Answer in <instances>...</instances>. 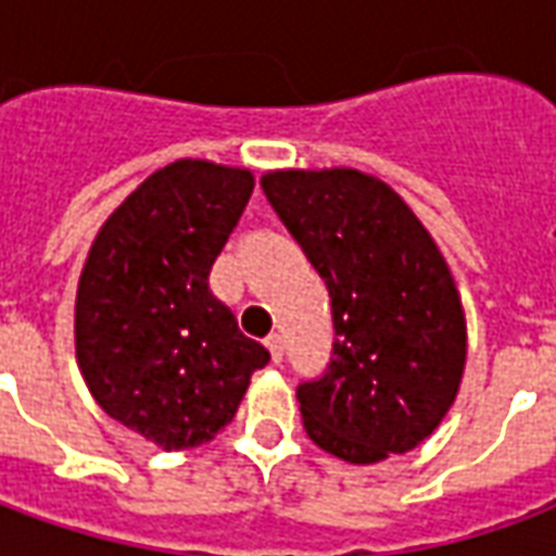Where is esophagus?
Instances as JSON below:
<instances>
[{"label": "esophagus", "mask_w": 556, "mask_h": 556, "mask_svg": "<svg viewBox=\"0 0 556 556\" xmlns=\"http://www.w3.org/2000/svg\"><path fill=\"white\" fill-rule=\"evenodd\" d=\"M265 345H267V351H270V361L282 363V337H277V333H274V337L265 339Z\"/></svg>", "instance_id": "1"}]
</instances>
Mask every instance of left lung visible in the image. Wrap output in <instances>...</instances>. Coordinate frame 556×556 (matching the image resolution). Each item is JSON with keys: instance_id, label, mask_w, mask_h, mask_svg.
Returning <instances> with one entry per match:
<instances>
[{"instance_id": "8db88e82", "label": "left lung", "mask_w": 556, "mask_h": 556, "mask_svg": "<svg viewBox=\"0 0 556 556\" xmlns=\"http://www.w3.org/2000/svg\"><path fill=\"white\" fill-rule=\"evenodd\" d=\"M262 187L330 291L333 357L298 387L309 441L349 465L408 453L441 426L465 375V306L446 258L369 172L270 169Z\"/></svg>"}]
</instances>
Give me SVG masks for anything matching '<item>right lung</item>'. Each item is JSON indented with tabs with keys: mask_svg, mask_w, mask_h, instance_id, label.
<instances>
[{
	"mask_svg": "<svg viewBox=\"0 0 556 556\" xmlns=\"http://www.w3.org/2000/svg\"><path fill=\"white\" fill-rule=\"evenodd\" d=\"M253 187L241 166L166 163L106 217L79 274L83 381L103 414L166 453L226 429L253 372L270 361L207 289Z\"/></svg>",
	"mask_w": 556,
	"mask_h": 556,
	"instance_id": "add662e5",
	"label": "right lung"
}]
</instances>
